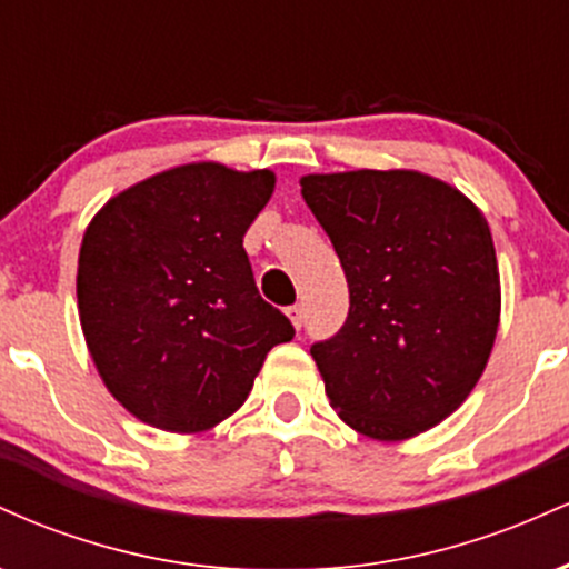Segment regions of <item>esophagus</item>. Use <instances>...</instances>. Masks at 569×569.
<instances>
[{"instance_id": "34e87169", "label": "esophagus", "mask_w": 569, "mask_h": 569, "mask_svg": "<svg viewBox=\"0 0 569 569\" xmlns=\"http://www.w3.org/2000/svg\"><path fill=\"white\" fill-rule=\"evenodd\" d=\"M289 318H291V323L297 326V329H302V323H305V310H302V305H291V307H289Z\"/></svg>"}]
</instances>
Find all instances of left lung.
Here are the masks:
<instances>
[{
  "mask_svg": "<svg viewBox=\"0 0 569 569\" xmlns=\"http://www.w3.org/2000/svg\"><path fill=\"white\" fill-rule=\"evenodd\" d=\"M335 246L350 310L312 342L329 403L350 428L398 441L466 401L498 335L500 280L485 217L417 171L305 176Z\"/></svg>",
  "mask_w": 569,
  "mask_h": 569,
  "instance_id": "left-lung-1",
  "label": "left lung"
}]
</instances>
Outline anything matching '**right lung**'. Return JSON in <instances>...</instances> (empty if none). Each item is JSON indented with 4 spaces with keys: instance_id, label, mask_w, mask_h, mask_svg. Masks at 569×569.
I'll list each match as a JSON object with an SVG mask.
<instances>
[{
    "instance_id": "add662e5",
    "label": "right lung",
    "mask_w": 569,
    "mask_h": 569,
    "mask_svg": "<svg viewBox=\"0 0 569 569\" xmlns=\"http://www.w3.org/2000/svg\"><path fill=\"white\" fill-rule=\"evenodd\" d=\"M276 176L194 162L109 200L82 238L77 299L107 388L149 426L230 417L293 326L264 302L243 234Z\"/></svg>"
}]
</instances>
